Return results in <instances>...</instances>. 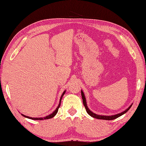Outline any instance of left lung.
Here are the masks:
<instances>
[{"label": "left lung", "instance_id": "1", "mask_svg": "<svg viewBox=\"0 0 146 146\" xmlns=\"http://www.w3.org/2000/svg\"><path fill=\"white\" fill-rule=\"evenodd\" d=\"M81 94H82V98L83 99V103H84V106L85 108V110H86L87 113L90 116H91L93 118H95L97 119H105V120H113V119H115L117 118H118V117L121 116V115H123V114L126 113L127 111L130 110V108L132 106V105L130 106L125 111H124L123 112H122L121 113H119V114H117V115H113V116H101V115H96V114L92 113V111L90 110H89L88 109L87 106V103H86V100H85V95L84 92H83V91H81Z\"/></svg>", "mask_w": 146, "mask_h": 146}]
</instances>
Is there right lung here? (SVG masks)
<instances>
[{"instance_id":"1","label":"right lung","mask_w":146,"mask_h":146,"mask_svg":"<svg viewBox=\"0 0 146 146\" xmlns=\"http://www.w3.org/2000/svg\"><path fill=\"white\" fill-rule=\"evenodd\" d=\"M65 92H66V91H64V92H63V94H62V96H61V99H60V102H59V106H58V108H57L56 110L55 111H54L52 114H50V115H48V116H45V117H44V118H31V117H29V116H25V115H22L24 117H26V118H29V119H33V120H42V119H50V118H53V117L56 115L57 113H58V110H59V107H60V105H61V99H62V96H64V94Z\"/></svg>"}]
</instances>
